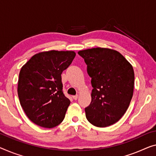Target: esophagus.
<instances>
[{"label": "esophagus", "instance_id": "34e87169", "mask_svg": "<svg viewBox=\"0 0 156 156\" xmlns=\"http://www.w3.org/2000/svg\"><path fill=\"white\" fill-rule=\"evenodd\" d=\"M78 98V95L76 94V95H74V96H73V99H74V100H77Z\"/></svg>", "mask_w": 156, "mask_h": 156}]
</instances>
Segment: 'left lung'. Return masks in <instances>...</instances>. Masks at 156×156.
<instances>
[{
    "instance_id": "1",
    "label": "left lung",
    "mask_w": 156,
    "mask_h": 156,
    "mask_svg": "<svg viewBox=\"0 0 156 156\" xmlns=\"http://www.w3.org/2000/svg\"><path fill=\"white\" fill-rule=\"evenodd\" d=\"M92 78V101L85 108L86 118L97 127H107L121 118L133 96L132 65L117 51L92 48L79 51Z\"/></svg>"
}]
</instances>
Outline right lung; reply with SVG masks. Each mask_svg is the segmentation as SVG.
I'll return each mask as SVG.
<instances>
[{
  "mask_svg": "<svg viewBox=\"0 0 156 156\" xmlns=\"http://www.w3.org/2000/svg\"><path fill=\"white\" fill-rule=\"evenodd\" d=\"M75 56L73 51L40 52L21 69L17 88L20 104L38 126L52 128L63 121L71 101L64 94L61 75Z\"/></svg>",
  "mask_w": 156,
  "mask_h": 156,
  "instance_id": "add662e5",
  "label": "right lung"
}]
</instances>
